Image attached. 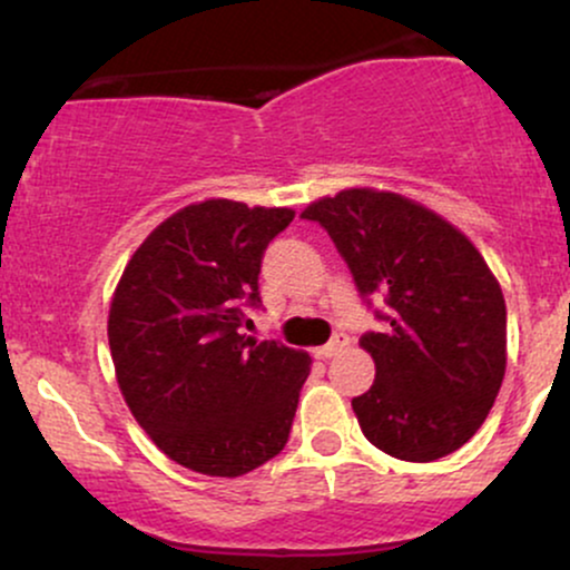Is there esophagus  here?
<instances>
[{
	"mask_svg": "<svg viewBox=\"0 0 570 570\" xmlns=\"http://www.w3.org/2000/svg\"><path fill=\"white\" fill-rule=\"evenodd\" d=\"M345 343H348V340H345L343 335H335V337L330 340V343L322 345V348H316L313 353H316V358H332V356H337V353L345 348Z\"/></svg>",
	"mask_w": 570,
	"mask_h": 570,
	"instance_id": "34e87169",
	"label": "esophagus"
}]
</instances>
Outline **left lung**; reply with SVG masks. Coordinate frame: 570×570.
I'll list each match as a JSON object with an SVG mask.
<instances>
[{
	"label": "left lung",
	"instance_id": "obj_1",
	"mask_svg": "<svg viewBox=\"0 0 570 570\" xmlns=\"http://www.w3.org/2000/svg\"><path fill=\"white\" fill-rule=\"evenodd\" d=\"M299 217L318 222L364 297L389 305L358 345L375 383L351 402L364 436L402 461H436L485 423L507 372V303L476 246L431 208L351 187Z\"/></svg>",
	"mask_w": 570,
	"mask_h": 570
}]
</instances>
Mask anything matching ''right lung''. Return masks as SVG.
Instances as JSON below:
<instances>
[{"instance_id":"1","label":"right lung","mask_w":570,"mask_h":570,"mask_svg":"<svg viewBox=\"0 0 570 570\" xmlns=\"http://www.w3.org/2000/svg\"><path fill=\"white\" fill-rule=\"evenodd\" d=\"M292 208L189 203L144 238L109 305L126 404L179 466L240 476L284 450L311 356L240 332L267 244Z\"/></svg>"}]
</instances>
